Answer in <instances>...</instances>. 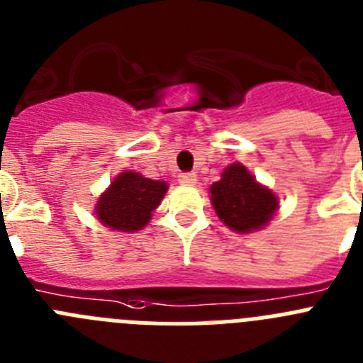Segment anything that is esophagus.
Masks as SVG:
<instances>
[{
	"instance_id": "34e87169",
	"label": "esophagus",
	"mask_w": 363,
	"mask_h": 363,
	"mask_svg": "<svg viewBox=\"0 0 363 363\" xmlns=\"http://www.w3.org/2000/svg\"><path fill=\"white\" fill-rule=\"evenodd\" d=\"M178 182L182 185H194L196 184V174L194 172H182L178 176Z\"/></svg>"
}]
</instances>
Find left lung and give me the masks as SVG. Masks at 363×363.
<instances>
[{
	"label": "left lung",
	"mask_w": 363,
	"mask_h": 363,
	"mask_svg": "<svg viewBox=\"0 0 363 363\" xmlns=\"http://www.w3.org/2000/svg\"><path fill=\"white\" fill-rule=\"evenodd\" d=\"M211 194L220 220L236 233L262 229L278 209L277 196L240 163L227 167L220 182L211 185Z\"/></svg>",
	"instance_id": "1"
}]
</instances>
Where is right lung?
Here are the masks:
<instances>
[{"instance_id":"obj_1","label":"right lung","mask_w":363,"mask_h":363,"mask_svg":"<svg viewBox=\"0 0 363 363\" xmlns=\"http://www.w3.org/2000/svg\"><path fill=\"white\" fill-rule=\"evenodd\" d=\"M165 192V182L143 178L138 172H121L107 192L101 194L96 205V214L98 220L111 229L134 233L149 223L150 214Z\"/></svg>"}]
</instances>
